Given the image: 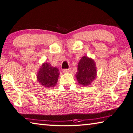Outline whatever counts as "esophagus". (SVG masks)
Wrapping results in <instances>:
<instances>
[{"label": "esophagus", "instance_id": "esophagus-1", "mask_svg": "<svg viewBox=\"0 0 133 133\" xmlns=\"http://www.w3.org/2000/svg\"><path fill=\"white\" fill-rule=\"evenodd\" d=\"M71 71V69H63V72L64 73H68V72H69Z\"/></svg>", "mask_w": 133, "mask_h": 133}]
</instances>
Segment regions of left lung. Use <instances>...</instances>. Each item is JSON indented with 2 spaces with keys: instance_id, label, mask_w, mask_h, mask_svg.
Listing matches in <instances>:
<instances>
[{
  "instance_id": "left-lung-1",
  "label": "left lung",
  "mask_w": 133,
  "mask_h": 133,
  "mask_svg": "<svg viewBox=\"0 0 133 133\" xmlns=\"http://www.w3.org/2000/svg\"><path fill=\"white\" fill-rule=\"evenodd\" d=\"M96 76V65L94 60L84 56L79 62L76 77L81 85H89Z\"/></svg>"
}]
</instances>
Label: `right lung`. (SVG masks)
Here are the masks:
<instances>
[{
    "mask_svg": "<svg viewBox=\"0 0 133 133\" xmlns=\"http://www.w3.org/2000/svg\"><path fill=\"white\" fill-rule=\"evenodd\" d=\"M59 75L57 68L51 66L50 63H44L37 74V79L44 87H53L57 84Z\"/></svg>",
    "mask_w": 133,
    "mask_h": 133,
    "instance_id": "obj_1",
    "label": "right lung"
}]
</instances>
